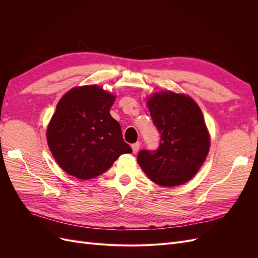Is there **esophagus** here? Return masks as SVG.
Returning a JSON list of instances; mask_svg holds the SVG:
<instances>
[{"mask_svg": "<svg viewBox=\"0 0 258 258\" xmlns=\"http://www.w3.org/2000/svg\"><path fill=\"white\" fill-rule=\"evenodd\" d=\"M140 145H141V144H140V142H137V143H134V144H132V145H131V147H132V152H134L135 154H136V153H138L139 148H140Z\"/></svg>", "mask_w": 258, "mask_h": 258, "instance_id": "34e87169", "label": "esophagus"}]
</instances>
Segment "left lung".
<instances>
[{"mask_svg":"<svg viewBox=\"0 0 258 258\" xmlns=\"http://www.w3.org/2000/svg\"><path fill=\"white\" fill-rule=\"evenodd\" d=\"M147 106L160 141L157 150L139 152V165L160 186L185 184L198 172L209 153L204 115L191 98L171 91L155 93Z\"/></svg>","mask_w":258,"mask_h":258,"instance_id":"1","label":"left lung"}]
</instances>
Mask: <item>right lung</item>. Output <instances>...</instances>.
<instances>
[{"mask_svg": "<svg viewBox=\"0 0 258 258\" xmlns=\"http://www.w3.org/2000/svg\"><path fill=\"white\" fill-rule=\"evenodd\" d=\"M114 101L113 95L95 85L73 88L59 101L47 128V142L68 174L96 177L120 155L132 153L119 122L110 114Z\"/></svg>", "mask_w": 258, "mask_h": 258, "instance_id": "right-lung-1", "label": "right lung"}]
</instances>
